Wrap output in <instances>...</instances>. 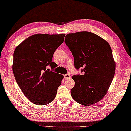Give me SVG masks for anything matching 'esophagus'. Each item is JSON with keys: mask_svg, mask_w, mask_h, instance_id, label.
Wrapping results in <instances>:
<instances>
[{"mask_svg": "<svg viewBox=\"0 0 131 131\" xmlns=\"http://www.w3.org/2000/svg\"><path fill=\"white\" fill-rule=\"evenodd\" d=\"M64 77L65 79H69V78H71V75H70V74H66V75H64Z\"/></svg>", "mask_w": 131, "mask_h": 131, "instance_id": "obj_1", "label": "esophagus"}]
</instances>
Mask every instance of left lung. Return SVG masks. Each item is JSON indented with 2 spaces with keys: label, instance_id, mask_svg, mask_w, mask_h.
<instances>
[{
  "label": "left lung",
  "instance_id": "1",
  "mask_svg": "<svg viewBox=\"0 0 131 131\" xmlns=\"http://www.w3.org/2000/svg\"><path fill=\"white\" fill-rule=\"evenodd\" d=\"M65 43L72 56L75 67L84 68L83 75L72 77L73 99L89 106L101 100L107 93L115 72V61L109 43L95 34L80 31L66 35Z\"/></svg>",
  "mask_w": 131,
  "mask_h": 131
}]
</instances>
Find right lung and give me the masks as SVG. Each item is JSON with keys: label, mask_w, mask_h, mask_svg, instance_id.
<instances>
[{"label": "right lung", "mask_w": 131, "mask_h": 131, "mask_svg": "<svg viewBox=\"0 0 131 131\" xmlns=\"http://www.w3.org/2000/svg\"><path fill=\"white\" fill-rule=\"evenodd\" d=\"M65 34H36L18 45L13 54L12 69L25 95L36 105L53 101L64 76L50 71L56 67L53 56L63 43Z\"/></svg>", "instance_id": "right-lung-1"}]
</instances>
